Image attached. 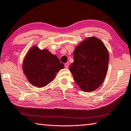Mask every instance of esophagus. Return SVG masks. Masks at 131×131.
Here are the masks:
<instances>
[{
    "label": "esophagus",
    "instance_id": "34e87169",
    "mask_svg": "<svg viewBox=\"0 0 131 131\" xmlns=\"http://www.w3.org/2000/svg\"><path fill=\"white\" fill-rule=\"evenodd\" d=\"M69 62H66V63H65V67L66 68H68V67H69Z\"/></svg>",
    "mask_w": 131,
    "mask_h": 131
}]
</instances>
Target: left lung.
Listing matches in <instances>:
<instances>
[{"label":"left lung","mask_w":131,"mask_h":131,"mask_svg":"<svg viewBox=\"0 0 131 131\" xmlns=\"http://www.w3.org/2000/svg\"><path fill=\"white\" fill-rule=\"evenodd\" d=\"M73 59L69 70L79 88L86 92L99 88L106 76L109 61L102 41L94 37L86 38L74 49Z\"/></svg>","instance_id":"obj_1"}]
</instances>
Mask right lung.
Here are the masks:
<instances>
[{
	"label": "right lung",
	"mask_w": 131,
	"mask_h": 131,
	"mask_svg": "<svg viewBox=\"0 0 131 131\" xmlns=\"http://www.w3.org/2000/svg\"><path fill=\"white\" fill-rule=\"evenodd\" d=\"M64 65L55 55L47 49L40 50L34 46L24 58L23 69L28 80L38 88H43L51 82Z\"/></svg>",
	"instance_id": "1"
}]
</instances>
